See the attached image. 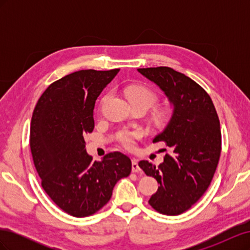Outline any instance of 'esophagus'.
<instances>
[{
  "label": "esophagus",
  "instance_id": "obj_1",
  "mask_svg": "<svg viewBox=\"0 0 250 250\" xmlns=\"http://www.w3.org/2000/svg\"><path fill=\"white\" fill-rule=\"evenodd\" d=\"M131 167H132V172H133V173H139V172L141 171V169H140V167H139V164H138V161H137V160H132V165H131Z\"/></svg>",
  "mask_w": 250,
  "mask_h": 250
}]
</instances>
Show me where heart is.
I'll use <instances>...</instances> for the list:
<instances>
[{
	"label": "heart",
	"mask_w": 250,
	"mask_h": 250,
	"mask_svg": "<svg viewBox=\"0 0 250 250\" xmlns=\"http://www.w3.org/2000/svg\"><path fill=\"white\" fill-rule=\"evenodd\" d=\"M124 93L128 100L133 105V107H144L149 109L157 102L158 97L152 89L142 85H128L124 88ZM109 94L104 95L100 102V107L108 100ZM161 119H166V115H161ZM142 137V132L139 130L129 131V130H121L117 139L127 149H133L135 147V141Z\"/></svg>",
	"instance_id": "b5f03b06"
}]
</instances>
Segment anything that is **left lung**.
I'll use <instances>...</instances> for the list:
<instances>
[{
	"mask_svg": "<svg viewBox=\"0 0 250 250\" xmlns=\"http://www.w3.org/2000/svg\"><path fill=\"white\" fill-rule=\"evenodd\" d=\"M154 82L173 105L172 117L153 139L171 153L158 167L141 161L140 168L160 187L149 204L168 216L185 213L206 193L221 153L220 122L214 103L198 83L168 66L138 69Z\"/></svg>",
	"mask_w": 250,
	"mask_h": 250,
	"instance_id": "1",
	"label": "left lung"
}]
</instances>
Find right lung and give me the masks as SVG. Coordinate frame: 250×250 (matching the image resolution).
Instances as JSON below:
<instances>
[{"label":"right lung","instance_id":"obj_1","mask_svg":"<svg viewBox=\"0 0 250 250\" xmlns=\"http://www.w3.org/2000/svg\"><path fill=\"white\" fill-rule=\"evenodd\" d=\"M119 71L66 75L48 86L33 111L30 148L42 187L74 217L97 213L109 201L118 181L131 172L130 158L119 151L93 162L85 149V134L95 127V102Z\"/></svg>","mask_w":250,"mask_h":250}]
</instances>
